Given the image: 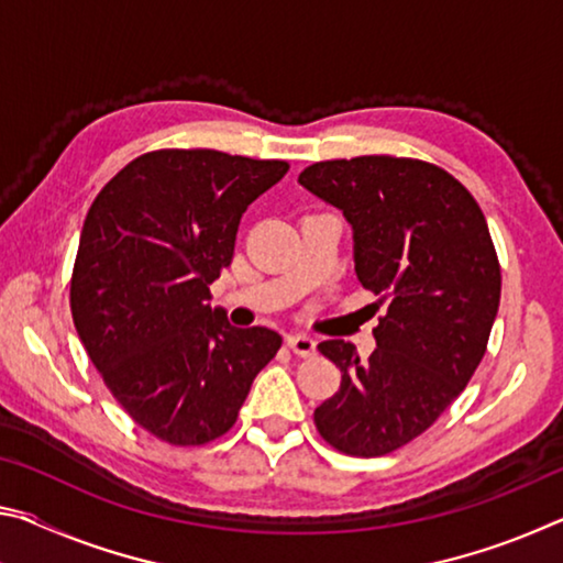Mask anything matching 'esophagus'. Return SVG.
<instances>
[{"mask_svg":"<svg viewBox=\"0 0 563 563\" xmlns=\"http://www.w3.org/2000/svg\"><path fill=\"white\" fill-rule=\"evenodd\" d=\"M288 347L295 352L298 357H312L316 355V345L318 342L312 340L310 335H288Z\"/></svg>","mask_w":563,"mask_h":563,"instance_id":"esophagus-1","label":"esophagus"}]
</instances>
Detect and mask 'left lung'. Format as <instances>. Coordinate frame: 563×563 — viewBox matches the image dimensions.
<instances>
[{"mask_svg": "<svg viewBox=\"0 0 563 563\" xmlns=\"http://www.w3.org/2000/svg\"><path fill=\"white\" fill-rule=\"evenodd\" d=\"M298 180L345 213L362 288L387 305L367 360L345 340L318 345L342 379L312 419L338 452L383 456L430 430L479 367L501 298L497 247L474 196L430 161H318Z\"/></svg>", "mask_w": 563, "mask_h": 563, "instance_id": "8db88e82", "label": "left lung"}]
</instances>
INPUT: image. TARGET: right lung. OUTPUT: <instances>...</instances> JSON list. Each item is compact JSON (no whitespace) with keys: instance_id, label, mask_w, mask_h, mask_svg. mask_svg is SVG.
Listing matches in <instances>:
<instances>
[{"instance_id":"right-lung-1","label":"right lung","mask_w":563,"mask_h":563,"mask_svg":"<svg viewBox=\"0 0 563 563\" xmlns=\"http://www.w3.org/2000/svg\"><path fill=\"white\" fill-rule=\"evenodd\" d=\"M288 168L278 158L158 148L93 198L74 261L71 318L103 385L161 442L223 437L283 345L268 328L228 325L208 305V285L233 261L245 208Z\"/></svg>"}]
</instances>
